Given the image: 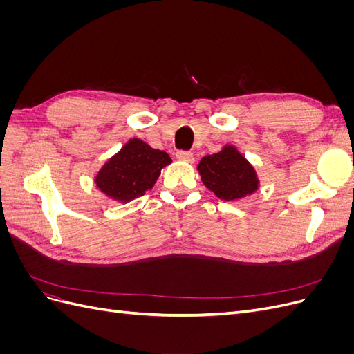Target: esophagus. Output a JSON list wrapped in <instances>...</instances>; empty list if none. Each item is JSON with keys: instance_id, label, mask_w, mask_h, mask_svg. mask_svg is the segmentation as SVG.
Listing matches in <instances>:
<instances>
[{"instance_id": "34e87169", "label": "esophagus", "mask_w": 354, "mask_h": 354, "mask_svg": "<svg viewBox=\"0 0 354 354\" xmlns=\"http://www.w3.org/2000/svg\"><path fill=\"white\" fill-rule=\"evenodd\" d=\"M176 158L178 160H185V162H194V155H192L190 152H185V151H178L176 153Z\"/></svg>"}]
</instances>
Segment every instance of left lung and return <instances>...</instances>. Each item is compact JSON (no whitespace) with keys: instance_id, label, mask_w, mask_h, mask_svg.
I'll return each mask as SVG.
<instances>
[{"instance_id":"8db88e82","label":"left lung","mask_w":354,"mask_h":354,"mask_svg":"<svg viewBox=\"0 0 354 354\" xmlns=\"http://www.w3.org/2000/svg\"><path fill=\"white\" fill-rule=\"evenodd\" d=\"M198 173L203 186L223 201L243 199L260 187L254 165L233 145H224L220 152L203 156Z\"/></svg>"}]
</instances>
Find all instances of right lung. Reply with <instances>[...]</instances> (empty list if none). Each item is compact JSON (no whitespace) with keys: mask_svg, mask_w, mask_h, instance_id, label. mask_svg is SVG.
Returning a JSON list of instances; mask_svg holds the SVG:
<instances>
[{"mask_svg":"<svg viewBox=\"0 0 354 354\" xmlns=\"http://www.w3.org/2000/svg\"><path fill=\"white\" fill-rule=\"evenodd\" d=\"M171 164L167 152L158 151L140 138H130L120 152L102 165L94 183L108 198L127 203L151 190L160 171Z\"/></svg>","mask_w":354,"mask_h":354,"instance_id":"right-lung-1","label":"right lung"}]
</instances>
